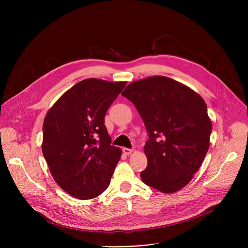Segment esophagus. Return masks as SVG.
Here are the masks:
<instances>
[{"mask_svg": "<svg viewBox=\"0 0 248 248\" xmlns=\"http://www.w3.org/2000/svg\"><path fill=\"white\" fill-rule=\"evenodd\" d=\"M123 152L124 155H130L132 153V150L131 149H128V148H124L123 149Z\"/></svg>", "mask_w": 248, "mask_h": 248, "instance_id": "34e87169", "label": "esophagus"}]
</instances>
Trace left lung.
<instances>
[{
	"label": "left lung",
	"mask_w": 248,
	"mask_h": 248,
	"mask_svg": "<svg viewBox=\"0 0 248 248\" xmlns=\"http://www.w3.org/2000/svg\"><path fill=\"white\" fill-rule=\"evenodd\" d=\"M123 96L133 103L148 131V165L142 182L163 193L185 187L202 165L212 123L203 98L186 85L155 76L128 84Z\"/></svg>",
	"instance_id": "8db88e82"
}]
</instances>
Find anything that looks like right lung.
<instances>
[{
  "label": "right lung",
  "mask_w": 248,
  "mask_h": 248,
  "mask_svg": "<svg viewBox=\"0 0 248 248\" xmlns=\"http://www.w3.org/2000/svg\"><path fill=\"white\" fill-rule=\"evenodd\" d=\"M125 85L87 78L48 111L42 152L55 182L69 195L87 200L108 188L122 150L111 145L104 118Z\"/></svg>",
  "instance_id": "right-lung-1"
}]
</instances>
